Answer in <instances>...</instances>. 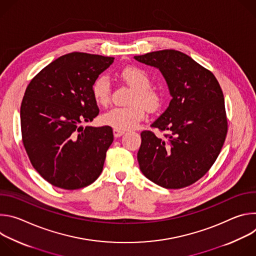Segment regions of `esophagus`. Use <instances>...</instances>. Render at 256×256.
<instances>
[{
  "label": "esophagus",
  "instance_id": "34e87169",
  "mask_svg": "<svg viewBox=\"0 0 256 256\" xmlns=\"http://www.w3.org/2000/svg\"><path fill=\"white\" fill-rule=\"evenodd\" d=\"M124 134V130H116V128L114 130V136L116 138H120V136H122Z\"/></svg>",
  "mask_w": 256,
  "mask_h": 256
}]
</instances>
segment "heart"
I'll return each instance as SVG.
<instances>
[{
    "mask_svg": "<svg viewBox=\"0 0 256 256\" xmlns=\"http://www.w3.org/2000/svg\"><path fill=\"white\" fill-rule=\"evenodd\" d=\"M120 77L134 88L126 107H114L102 116L101 122L120 130L134 128L144 116V109L150 112H157L161 107L163 97L160 92L151 88V77L144 70L138 66H126L120 72ZM94 101L99 105H107L110 101L112 88L105 76H99L91 86Z\"/></svg>",
    "mask_w": 256,
    "mask_h": 256,
    "instance_id": "heart-1",
    "label": "heart"
}]
</instances>
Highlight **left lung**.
<instances>
[{
	"instance_id": "8db88e82",
	"label": "left lung",
	"mask_w": 256,
	"mask_h": 256,
	"mask_svg": "<svg viewBox=\"0 0 256 256\" xmlns=\"http://www.w3.org/2000/svg\"><path fill=\"white\" fill-rule=\"evenodd\" d=\"M158 68L172 99L166 110L140 132L138 161L142 174L170 190L190 186L212 166L224 144L228 122L223 91L212 72L188 54L164 50L136 56Z\"/></svg>"
}]
</instances>
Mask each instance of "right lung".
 <instances>
[{"label": "right lung", "instance_id": "right-lung-1", "mask_svg": "<svg viewBox=\"0 0 256 256\" xmlns=\"http://www.w3.org/2000/svg\"><path fill=\"white\" fill-rule=\"evenodd\" d=\"M114 58L70 52L44 68L21 103V134L28 158L54 186H88L102 172L114 142L110 126H86L99 114L91 86Z\"/></svg>", "mask_w": 256, "mask_h": 256}]
</instances>
